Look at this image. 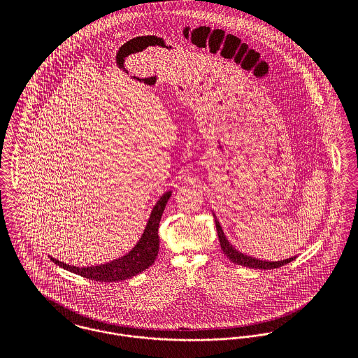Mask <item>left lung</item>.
Wrapping results in <instances>:
<instances>
[{"instance_id": "8db88e82", "label": "left lung", "mask_w": 358, "mask_h": 358, "mask_svg": "<svg viewBox=\"0 0 358 358\" xmlns=\"http://www.w3.org/2000/svg\"><path fill=\"white\" fill-rule=\"evenodd\" d=\"M215 217V224H216V230H217V236H219V243H220V247H222V251L223 254L227 256L233 263H237V264H241V266H245V267H252V268H263V270H270V268H277V267H281L289 262H292L295 259L294 257H289V259H285V260H278V262H266V260H260V259H256V257H251V256L244 255L241 252H238L226 238L222 227H220V223L217 220V217L213 215Z\"/></svg>"}]
</instances>
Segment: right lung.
I'll return each mask as SVG.
<instances>
[{
  "instance_id": "obj_1",
  "label": "right lung",
  "mask_w": 358,
  "mask_h": 358,
  "mask_svg": "<svg viewBox=\"0 0 358 358\" xmlns=\"http://www.w3.org/2000/svg\"><path fill=\"white\" fill-rule=\"evenodd\" d=\"M171 192H166L158 201L154 205L152 215L149 217L148 226L143 231V236L141 237L139 243L134 247L131 252L127 255L115 259L113 262H108L101 266H91V267H77L70 266L63 262L56 260L51 257L52 262L57 264L59 267L69 270L71 273H76L81 277L99 281V282H115L122 281L127 278H131L146 268H149L155 260L158 248H159V240H158V224L162 216V212L165 209V205L171 197Z\"/></svg>"
}]
</instances>
